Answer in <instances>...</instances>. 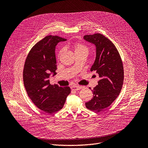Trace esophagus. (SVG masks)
<instances>
[{
  "label": "esophagus",
  "instance_id": "1",
  "mask_svg": "<svg viewBox=\"0 0 148 148\" xmlns=\"http://www.w3.org/2000/svg\"><path fill=\"white\" fill-rule=\"evenodd\" d=\"M82 87L79 86H73L71 87V89L72 90H75V91H77L80 90L81 88H82Z\"/></svg>",
  "mask_w": 148,
  "mask_h": 148
}]
</instances>
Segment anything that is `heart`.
Returning <instances> with one entry per match:
<instances>
[{"label": "heart", "mask_w": 148, "mask_h": 148, "mask_svg": "<svg viewBox=\"0 0 148 148\" xmlns=\"http://www.w3.org/2000/svg\"><path fill=\"white\" fill-rule=\"evenodd\" d=\"M74 49L75 53H78V52H85V53H88V49L87 46L85 45L79 44V43H76L74 46Z\"/></svg>", "instance_id": "1"}]
</instances>
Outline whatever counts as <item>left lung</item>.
<instances>
[{"mask_svg":"<svg viewBox=\"0 0 148 148\" xmlns=\"http://www.w3.org/2000/svg\"><path fill=\"white\" fill-rule=\"evenodd\" d=\"M83 38L95 47V60L90 71H95L100 78L98 85L92 90L93 98L86 103V106L88 110L100 112L108 107L121 91L122 61L115 45L102 34L86 35Z\"/></svg>","mask_w":148,"mask_h":148,"instance_id":"1","label":"left lung"}]
</instances>
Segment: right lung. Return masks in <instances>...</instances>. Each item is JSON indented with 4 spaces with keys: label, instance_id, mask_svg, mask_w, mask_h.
Wrapping results in <instances>:
<instances>
[{
    "label": "right lung",
    "instance_id": "right-lung-1",
    "mask_svg": "<svg viewBox=\"0 0 148 148\" xmlns=\"http://www.w3.org/2000/svg\"><path fill=\"white\" fill-rule=\"evenodd\" d=\"M67 39L48 36L30 51L23 70L24 86L29 97L40 110L49 114L60 111L71 92L69 87L51 85L49 78L57 73L56 47Z\"/></svg>",
    "mask_w": 148,
    "mask_h": 148
}]
</instances>
